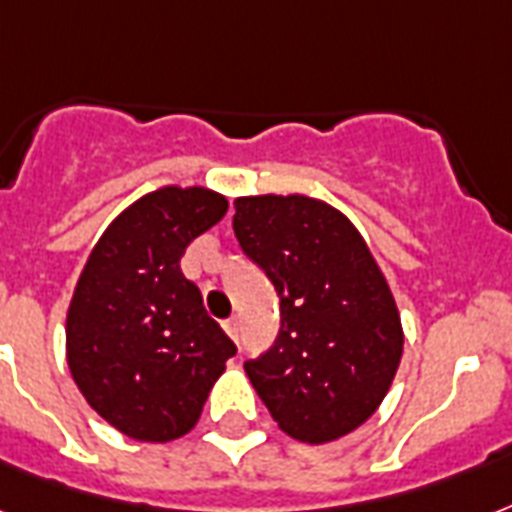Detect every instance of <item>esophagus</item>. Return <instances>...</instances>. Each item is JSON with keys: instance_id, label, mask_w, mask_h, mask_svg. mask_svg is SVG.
Here are the masks:
<instances>
[{"instance_id": "1", "label": "esophagus", "mask_w": 512, "mask_h": 512, "mask_svg": "<svg viewBox=\"0 0 512 512\" xmlns=\"http://www.w3.org/2000/svg\"><path fill=\"white\" fill-rule=\"evenodd\" d=\"M222 327H225V333H228L233 341H239V322H236V319H225Z\"/></svg>"}]
</instances>
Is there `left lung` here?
I'll list each match as a JSON object with an SVG mask.
<instances>
[{
	"mask_svg": "<svg viewBox=\"0 0 512 512\" xmlns=\"http://www.w3.org/2000/svg\"><path fill=\"white\" fill-rule=\"evenodd\" d=\"M233 233L279 295L282 327L244 362L273 421L330 443L376 413L403 357L400 311L346 214L308 195L236 198Z\"/></svg>",
	"mask_w": 512,
	"mask_h": 512,
	"instance_id": "8db88e82",
	"label": "left lung"
}]
</instances>
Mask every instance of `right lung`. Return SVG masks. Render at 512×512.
Returning a JSON list of instances; mask_svg holds the SVG:
<instances>
[{
  "label": "right lung",
  "instance_id": "1",
  "mask_svg": "<svg viewBox=\"0 0 512 512\" xmlns=\"http://www.w3.org/2000/svg\"><path fill=\"white\" fill-rule=\"evenodd\" d=\"M225 212L209 187H158L109 222L77 279L66 362L88 405L128 438L187 435L236 354L179 268Z\"/></svg>",
  "mask_w": 512,
  "mask_h": 512
}]
</instances>
